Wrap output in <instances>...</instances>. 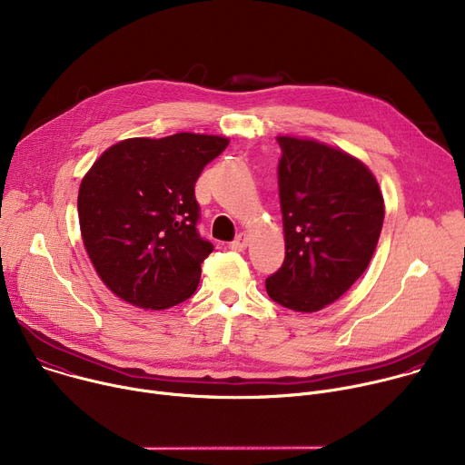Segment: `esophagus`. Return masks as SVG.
Here are the masks:
<instances>
[{"instance_id": "1", "label": "esophagus", "mask_w": 465, "mask_h": 465, "mask_svg": "<svg viewBox=\"0 0 465 465\" xmlns=\"http://www.w3.org/2000/svg\"><path fill=\"white\" fill-rule=\"evenodd\" d=\"M246 246H248V235H246V233H239V235L230 242V248L235 250V252H242V250H246Z\"/></svg>"}]
</instances>
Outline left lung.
Wrapping results in <instances>:
<instances>
[{
  "label": "left lung",
  "mask_w": 465,
  "mask_h": 465,
  "mask_svg": "<svg viewBox=\"0 0 465 465\" xmlns=\"http://www.w3.org/2000/svg\"><path fill=\"white\" fill-rule=\"evenodd\" d=\"M285 260L267 278L269 297L292 312H319L365 272L384 223V198L369 168L328 144L278 137Z\"/></svg>",
  "instance_id": "8db88e82"
}]
</instances>
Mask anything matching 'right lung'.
Masks as SVG:
<instances>
[{
	"instance_id": "1",
	"label": "right lung",
	"mask_w": 465,
	"mask_h": 465,
	"mask_svg": "<svg viewBox=\"0 0 465 465\" xmlns=\"http://www.w3.org/2000/svg\"><path fill=\"white\" fill-rule=\"evenodd\" d=\"M228 143L198 134L128 139L107 148L83 178V244L118 299L166 310L193 297L200 265L213 252L196 228L194 183Z\"/></svg>"
}]
</instances>
